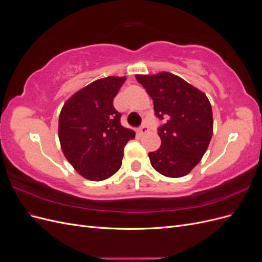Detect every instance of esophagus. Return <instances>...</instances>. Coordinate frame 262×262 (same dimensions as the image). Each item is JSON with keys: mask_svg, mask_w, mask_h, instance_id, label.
Here are the masks:
<instances>
[{"mask_svg": "<svg viewBox=\"0 0 262 262\" xmlns=\"http://www.w3.org/2000/svg\"><path fill=\"white\" fill-rule=\"evenodd\" d=\"M148 126L147 125H145V124H143V125H141L140 128H139V130H138V132H139V134H141V136H143V134H145V133H147L148 132Z\"/></svg>", "mask_w": 262, "mask_h": 262, "instance_id": "1", "label": "esophagus"}]
</instances>
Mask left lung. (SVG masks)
<instances>
[{
	"instance_id": "1",
	"label": "left lung",
	"mask_w": 262,
	"mask_h": 262,
	"mask_svg": "<svg viewBox=\"0 0 262 262\" xmlns=\"http://www.w3.org/2000/svg\"><path fill=\"white\" fill-rule=\"evenodd\" d=\"M136 77L153 99L155 116L166 119V123L158 128L160 148L148 153L150 165L166 177L188 175L207 152L213 134L208 97L168 72Z\"/></svg>"
}]
</instances>
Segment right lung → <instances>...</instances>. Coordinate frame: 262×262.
<instances>
[{
    "label": "right lung",
    "mask_w": 262,
    "mask_h": 262,
    "mask_svg": "<svg viewBox=\"0 0 262 262\" xmlns=\"http://www.w3.org/2000/svg\"><path fill=\"white\" fill-rule=\"evenodd\" d=\"M126 77L108 76L76 92L63 105L59 140L69 163L84 178L100 181L121 167L123 147L136 132L120 123L114 98Z\"/></svg>",
    "instance_id": "1"
}]
</instances>
